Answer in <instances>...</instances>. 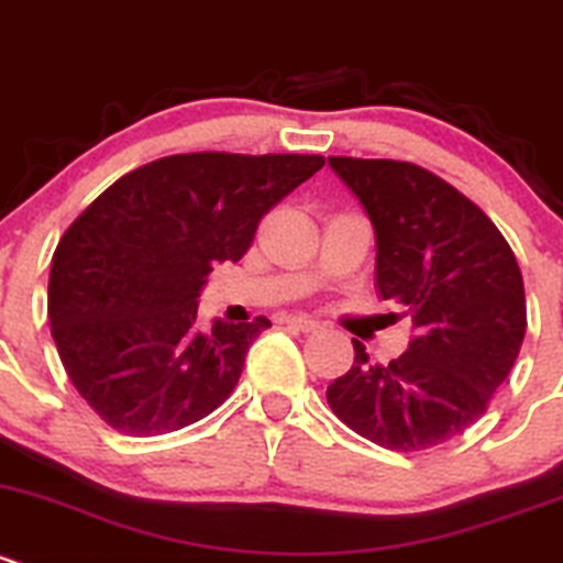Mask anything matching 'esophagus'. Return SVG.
<instances>
[{
	"label": "esophagus",
	"mask_w": 563,
	"mask_h": 563,
	"mask_svg": "<svg viewBox=\"0 0 563 563\" xmlns=\"http://www.w3.org/2000/svg\"><path fill=\"white\" fill-rule=\"evenodd\" d=\"M289 328H295V331H303V333H314L317 328H320V322L314 320V317H306V314H295L287 320Z\"/></svg>",
	"instance_id": "esophagus-1"
}]
</instances>
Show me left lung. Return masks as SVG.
<instances>
[{"instance_id":"1","label":"left lung","mask_w":563,"mask_h":563,"mask_svg":"<svg viewBox=\"0 0 563 563\" xmlns=\"http://www.w3.org/2000/svg\"><path fill=\"white\" fill-rule=\"evenodd\" d=\"M328 164L375 227L377 292L416 328L388 364L353 339V369L328 386V405L391 452L441 446L489 408L515 366L528 325L520 265L487 213L424 166L350 155Z\"/></svg>"}]
</instances>
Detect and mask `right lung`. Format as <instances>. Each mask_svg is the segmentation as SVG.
I'll list each match as a JSON object with an SVG mask.
<instances>
[{
  "label": "right lung",
  "instance_id": "1",
  "mask_svg": "<svg viewBox=\"0 0 563 563\" xmlns=\"http://www.w3.org/2000/svg\"><path fill=\"white\" fill-rule=\"evenodd\" d=\"M322 155L180 153L111 183L52 257L48 320L76 391L122 435L153 438L213 413L268 317L197 328L216 263H238L260 221L322 169Z\"/></svg>",
  "mask_w": 563,
  "mask_h": 563
}]
</instances>
